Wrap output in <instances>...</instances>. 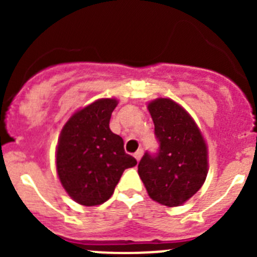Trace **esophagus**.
<instances>
[{"label":"esophagus","instance_id":"esophagus-1","mask_svg":"<svg viewBox=\"0 0 257 257\" xmlns=\"http://www.w3.org/2000/svg\"><path fill=\"white\" fill-rule=\"evenodd\" d=\"M142 155H143V150H142V149L137 150L136 154H134V158H136V159H137V162H139V160H141Z\"/></svg>","mask_w":257,"mask_h":257}]
</instances>
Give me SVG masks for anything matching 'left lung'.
Segmentation results:
<instances>
[{
    "label": "left lung",
    "mask_w": 257,
    "mask_h": 257,
    "mask_svg": "<svg viewBox=\"0 0 257 257\" xmlns=\"http://www.w3.org/2000/svg\"><path fill=\"white\" fill-rule=\"evenodd\" d=\"M159 150L145 153L138 174L148 195L165 206H179L203 186L208 175V148L190 114L169 98L148 104Z\"/></svg>",
    "instance_id": "8db88e82"
}]
</instances>
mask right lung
Listing matches in <instances>:
<instances>
[{"label":"right lung","instance_id":"obj_1","mask_svg":"<svg viewBox=\"0 0 257 257\" xmlns=\"http://www.w3.org/2000/svg\"><path fill=\"white\" fill-rule=\"evenodd\" d=\"M118 100L103 98L77 110L64 124L56 150L57 174L76 203L100 205L113 195L121 174L137 165L121 137L109 128Z\"/></svg>","mask_w":257,"mask_h":257}]
</instances>
